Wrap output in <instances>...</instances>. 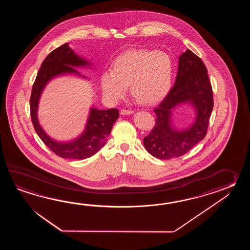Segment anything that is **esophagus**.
I'll return each mask as SVG.
<instances>
[{
	"label": "esophagus",
	"instance_id": "34e87169",
	"mask_svg": "<svg viewBox=\"0 0 250 250\" xmlns=\"http://www.w3.org/2000/svg\"><path fill=\"white\" fill-rule=\"evenodd\" d=\"M134 111L132 110H126V109H123L121 111V114L122 115H129V114H132Z\"/></svg>",
	"mask_w": 250,
	"mask_h": 250
}]
</instances>
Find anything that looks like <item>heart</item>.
Returning a JSON list of instances; mask_svg holds the SVG:
<instances>
[{
	"instance_id": "obj_1",
	"label": "heart",
	"mask_w": 250,
	"mask_h": 250,
	"mask_svg": "<svg viewBox=\"0 0 250 250\" xmlns=\"http://www.w3.org/2000/svg\"><path fill=\"white\" fill-rule=\"evenodd\" d=\"M172 60L164 52L135 49L113 61L112 71L101 75L103 95L111 103L123 98L129 85L131 96L140 104H155L169 93L172 82Z\"/></svg>"
}]
</instances>
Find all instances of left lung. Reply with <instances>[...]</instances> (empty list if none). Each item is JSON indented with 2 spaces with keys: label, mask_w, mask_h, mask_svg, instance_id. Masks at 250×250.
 I'll return each mask as SVG.
<instances>
[{
  "label": "left lung",
  "mask_w": 250,
  "mask_h": 250,
  "mask_svg": "<svg viewBox=\"0 0 250 250\" xmlns=\"http://www.w3.org/2000/svg\"><path fill=\"white\" fill-rule=\"evenodd\" d=\"M190 102L197 117L190 127L178 132L172 127L171 110ZM213 107L212 85L202 60L188 49L179 57L175 84L158 107L154 109L155 125L144 138L145 148L161 160L180 157L206 137Z\"/></svg>",
  "instance_id": "8db88e82"
}]
</instances>
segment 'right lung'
I'll use <instances>...</instances> for the list:
<instances>
[{"mask_svg":"<svg viewBox=\"0 0 250 250\" xmlns=\"http://www.w3.org/2000/svg\"><path fill=\"white\" fill-rule=\"evenodd\" d=\"M87 65H89L88 62L78 56L69 47L68 43H64L53 50L44 59L33 84L30 96V114L33 126L48 148L65 159H85L97 153L106 143L112 126L119 118V111L116 108L108 110L92 108L85 131L77 139L68 143H60L53 140L48 137L39 125L38 102L48 81L56 76L65 73L80 75L75 67H84Z\"/></svg>","mask_w":250,"mask_h":250,"instance_id":"right-lung-1","label":"right lung"}]
</instances>
